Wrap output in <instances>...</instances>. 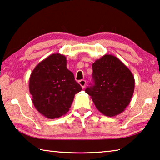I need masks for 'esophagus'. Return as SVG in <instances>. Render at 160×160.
Returning <instances> with one entry per match:
<instances>
[{"label":"esophagus","instance_id":"esophagus-1","mask_svg":"<svg viewBox=\"0 0 160 160\" xmlns=\"http://www.w3.org/2000/svg\"><path fill=\"white\" fill-rule=\"evenodd\" d=\"M78 83L81 85V87L82 88H84L85 87V85H86V81L85 80H80L78 81Z\"/></svg>","mask_w":160,"mask_h":160}]
</instances>
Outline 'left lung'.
Returning a JSON list of instances; mask_svg holds the SVG:
<instances>
[{"instance_id":"1","label":"left lung","mask_w":160,"mask_h":160,"mask_svg":"<svg viewBox=\"0 0 160 160\" xmlns=\"http://www.w3.org/2000/svg\"><path fill=\"white\" fill-rule=\"evenodd\" d=\"M93 85L85 92L96 108L108 117L125 110L135 90V78L129 68L112 55L105 54L92 64Z\"/></svg>"}]
</instances>
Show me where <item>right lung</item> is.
I'll return each instance as SVG.
<instances>
[{
    "label": "right lung",
    "mask_w": 160,
    "mask_h": 160,
    "mask_svg": "<svg viewBox=\"0 0 160 160\" xmlns=\"http://www.w3.org/2000/svg\"><path fill=\"white\" fill-rule=\"evenodd\" d=\"M66 65L65 55L53 53L40 62L30 74L32 102L36 110L48 119L65 115L75 94L82 90Z\"/></svg>",
    "instance_id": "right-lung-1"
}]
</instances>
